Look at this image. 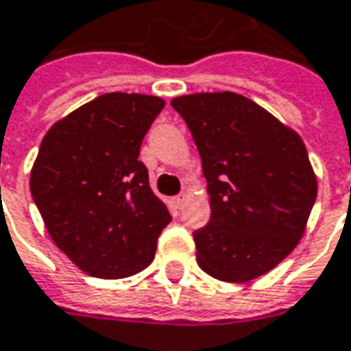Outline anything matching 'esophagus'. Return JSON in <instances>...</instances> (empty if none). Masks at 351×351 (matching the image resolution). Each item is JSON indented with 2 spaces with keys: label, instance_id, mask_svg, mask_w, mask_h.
I'll use <instances>...</instances> for the list:
<instances>
[{
  "label": "esophagus",
  "instance_id": "esophagus-1",
  "mask_svg": "<svg viewBox=\"0 0 351 351\" xmlns=\"http://www.w3.org/2000/svg\"><path fill=\"white\" fill-rule=\"evenodd\" d=\"M182 203H184V195H178V197L173 199V205H175V208L182 207Z\"/></svg>",
  "mask_w": 351,
  "mask_h": 351
}]
</instances>
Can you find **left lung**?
Listing matches in <instances>:
<instances>
[{
  "label": "left lung",
  "mask_w": 351,
  "mask_h": 351,
  "mask_svg": "<svg viewBox=\"0 0 351 351\" xmlns=\"http://www.w3.org/2000/svg\"><path fill=\"white\" fill-rule=\"evenodd\" d=\"M171 104L199 148L210 197V221L193 233L199 267L229 283L265 275L295 249L317 197L305 144L235 92Z\"/></svg>",
  "instance_id": "1"
}]
</instances>
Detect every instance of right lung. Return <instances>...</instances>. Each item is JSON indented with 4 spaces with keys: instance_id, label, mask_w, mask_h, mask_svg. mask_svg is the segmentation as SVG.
I'll list each match as a JSON object with an SVG mask.
<instances>
[{
    "instance_id": "add662e5",
    "label": "right lung",
    "mask_w": 351,
    "mask_h": 351,
    "mask_svg": "<svg viewBox=\"0 0 351 351\" xmlns=\"http://www.w3.org/2000/svg\"><path fill=\"white\" fill-rule=\"evenodd\" d=\"M162 108L158 96L102 94L42 141L29 178L34 203L58 249L94 277L122 279L148 267L173 221L138 160Z\"/></svg>"
}]
</instances>
